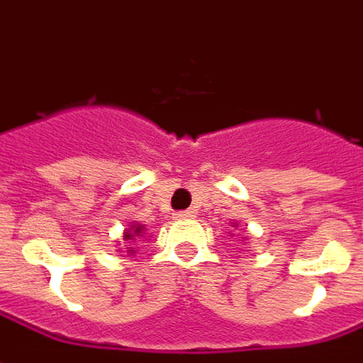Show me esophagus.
I'll list each match as a JSON object with an SVG mask.
<instances>
[{"mask_svg": "<svg viewBox=\"0 0 363 363\" xmlns=\"http://www.w3.org/2000/svg\"><path fill=\"white\" fill-rule=\"evenodd\" d=\"M195 216V211L193 208H189V211H184V212H178V218H182V220H187V218H193Z\"/></svg>", "mask_w": 363, "mask_h": 363, "instance_id": "1", "label": "esophagus"}]
</instances>
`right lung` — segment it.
Segmentation results:
<instances>
[{
	"mask_svg": "<svg viewBox=\"0 0 363 363\" xmlns=\"http://www.w3.org/2000/svg\"><path fill=\"white\" fill-rule=\"evenodd\" d=\"M147 228L145 225H141V223H130V228H126L124 230V235H122V239H124V247H126L128 255H133V241H141V239H145L147 241Z\"/></svg>",
	"mask_w": 363,
	"mask_h": 363,
	"instance_id": "add662e5",
	"label": "right lung"
}]
</instances>
